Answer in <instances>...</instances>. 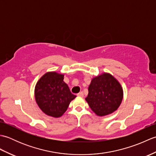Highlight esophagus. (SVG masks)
Instances as JSON below:
<instances>
[{"label":"esophagus","mask_w":156,"mask_h":156,"mask_svg":"<svg viewBox=\"0 0 156 156\" xmlns=\"http://www.w3.org/2000/svg\"><path fill=\"white\" fill-rule=\"evenodd\" d=\"M77 96H78V97H84L83 92H79L78 94H77Z\"/></svg>","instance_id":"34e87169"}]
</instances>
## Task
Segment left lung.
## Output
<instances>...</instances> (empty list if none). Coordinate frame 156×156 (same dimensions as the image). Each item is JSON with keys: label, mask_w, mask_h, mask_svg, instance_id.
I'll return each mask as SVG.
<instances>
[{"label": "left lung", "mask_w": 156, "mask_h": 156, "mask_svg": "<svg viewBox=\"0 0 156 156\" xmlns=\"http://www.w3.org/2000/svg\"><path fill=\"white\" fill-rule=\"evenodd\" d=\"M122 98L123 90L119 82L104 72L92 79L85 100L96 115L104 117L117 110Z\"/></svg>", "instance_id": "1"}]
</instances>
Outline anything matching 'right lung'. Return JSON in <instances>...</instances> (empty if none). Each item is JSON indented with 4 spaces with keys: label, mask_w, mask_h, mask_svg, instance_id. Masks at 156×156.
I'll return each instance as SVG.
<instances>
[{
    "label": "right lung",
    "mask_w": 156,
    "mask_h": 156,
    "mask_svg": "<svg viewBox=\"0 0 156 156\" xmlns=\"http://www.w3.org/2000/svg\"><path fill=\"white\" fill-rule=\"evenodd\" d=\"M64 75L48 72L43 75L35 87V98L39 108L45 115L58 118L66 111L76 96L71 93L64 82Z\"/></svg>",
    "instance_id": "right-lung-1"
}]
</instances>
